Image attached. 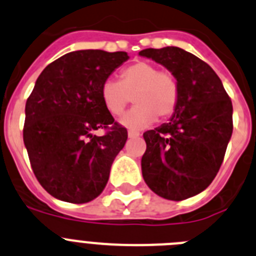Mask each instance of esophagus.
Segmentation results:
<instances>
[{
  "instance_id": "obj_1",
  "label": "esophagus",
  "mask_w": 256,
  "mask_h": 256,
  "mask_svg": "<svg viewBox=\"0 0 256 256\" xmlns=\"http://www.w3.org/2000/svg\"><path fill=\"white\" fill-rule=\"evenodd\" d=\"M128 138H130V139H135V138H139L140 132H138V131L130 130V131H128Z\"/></svg>"
}]
</instances>
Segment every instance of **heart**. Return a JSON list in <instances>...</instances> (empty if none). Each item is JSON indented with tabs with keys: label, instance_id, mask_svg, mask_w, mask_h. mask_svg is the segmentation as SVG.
I'll use <instances>...</instances> for the list:
<instances>
[{
	"label": "heart",
	"instance_id": "obj_1",
	"mask_svg": "<svg viewBox=\"0 0 256 256\" xmlns=\"http://www.w3.org/2000/svg\"><path fill=\"white\" fill-rule=\"evenodd\" d=\"M136 106L120 118L128 128L139 130L150 126L156 118L166 120L178 107L179 84L174 74L159 70L148 62H138L120 73V82L107 80L101 87V98L107 111L120 116L130 104Z\"/></svg>",
	"mask_w": 256,
	"mask_h": 256
}]
</instances>
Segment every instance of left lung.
<instances>
[{
  "instance_id": "obj_1",
  "label": "left lung",
  "mask_w": 256,
  "mask_h": 256,
  "mask_svg": "<svg viewBox=\"0 0 256 256\" xmlns=\"http://www.w3.org/2000/svg\"><path fill=\"white\" fill-rule=\"evenodd\" d=\"M139 54L166 66L179 84L178 107L169 122L144 132L142 176L158 196L187 200L218 173L232 135V104L214 69L190 52L166 46Z\"/></svg>"
}]
</instances>
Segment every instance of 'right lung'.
I'll return each instance as SVG.
<instances>
[{
    "label": "right lung",
    "mask_w": 256,
    "mask_h": 256,
    "mask_svg": "<svg viewBox=\"0 0 256 256\" xmlns=\"http://www.w3.org/2000/svg\"><path fill=\"white\" fill-rule=\"evenodd\" d=\"M128 59L125 52L78 50L50 63L36 80L26 101L24 144L52 197L87 204L106 187L128 130L106 110L101 87ZM98 128L106 134L93 136Z\"/></svg>",
    "instance_id": "add662e5"
}]
</instances>
